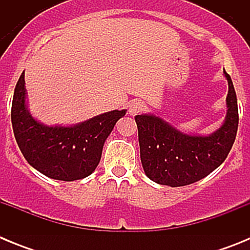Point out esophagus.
I'll return each instance as SVG.
<instances>
[{"label": "esophagus", "mask_w": 250, "mask_h": 250, "mask_svg": "<svg viewBox=\"0 0 250 250\" xmlns=\"http://www.w3.org/2000/svg\"><path fill=\"white\" fill-rule=\"evenodd\" d=\"M145 109H146V105H145L143 101L134 100V101H131L129 105V114L131 115V116H135V115H138V114H140V112L144 111Z\"/></svg>", "instance_id": "obj_1"}]
</instances>
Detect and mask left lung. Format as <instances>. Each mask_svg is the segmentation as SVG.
I'll return each mask as SVG.
<instances>
[{
    "label": "left lung",
    "mask_w": 250,
    "mask_h": 250,
    "mask_svg": "<svg viewBox=\"0 0 250 250\" xmlns=\"http://www.w3.org/2000/svg\"><path fill=\"white\" fill-rule=\"evenodd\" d=\"M228 80L227 118L209 136L183 134L154 115H136L141 164L152 182L184 187L199 182L227 159L238 131V103L230 76Z\"/></svg>",
    "instance_id": "left-lung-1"
}]
</instances>
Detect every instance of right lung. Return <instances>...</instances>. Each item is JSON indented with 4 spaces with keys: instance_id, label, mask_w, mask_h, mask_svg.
Listing matches in <instances>:
<instances>
[{
    "instance_id": "right-lung-1",
    "label": "right lung",
    "mask_w": 250,
    "mask_h": 250,
    "mask_svg": "<svg viewBox=\"0 0 250 250\" xmlns=\"http://www.w3.org/2000/svg\"><path fill=\"white\" fill-rule=\"evenodd\" d=\"M25 99V72H22L11 109L17 145L31 167L63 182L92 174L100 163L104 143L116 121L126 114V110H114L74 126H45L31 116Z\"/></svg>"
}]
</instances>
